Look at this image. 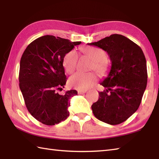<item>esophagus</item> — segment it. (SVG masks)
<instances>
[{
    "instance_id": "obj_1",
    "label": "esophagus",
    "mask_w": 159,
    "mask_h": 159,
    "mask_svg": "<svg viewBox=\"0 0 159 159\" xmlns=\"http://www.w3.org/2000/svg\"><path fill=\"white\" fill-rule=\"evenodd\" d=\"M87 92V91L85 90H79L78 91V93L80 95V94H83V93H85Z\"/></svg>"
}]
</instances>
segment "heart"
<instances>
[{"mask_svg": "<svg viewBox=\"0 0 159 159\" xmlns=\"http://www.w3.org/2000/svg\"><path fill=\"white\" fill-rule=\"evenodd\" d=\"M83 55L92 60L90 69L94 70L100 76H105L109 72V65L106 60L107 54L103 50L94 47H85L80 49ZM78 55L74 51L66 54L63 59V66L67 74H72L77 66ZM97 81V76L94 73L77 72L70 78L69 85L79 90H86L91 88Z\"/></svg>", "mask_w": 159, "mask_h": 159, "instance_id": "1", "label": "heart"}]
</instances>
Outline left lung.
Segmentation results:
<instances>
[{
	"label": "left lung",
	"mask_w": 159,
	"mask_h": 159,
	"mask_svg": "<svg viewBox=\"0 0 159 159\" xmlns=\"http://www.w3.org/2000/svg\"><path fill=\"white\" fill-rule=\"evenodd\" d=\"M105 50L111 61L109 75L100 85L106 90L92 105L95 117L111 125L124 122L139 108L146 90V60L140 47L126 37L113 34L88 43Z\"/></svg>",
	"instance_id": "1"
}]
</instances>
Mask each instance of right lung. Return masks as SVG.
Returning a JSON list of instances; mask_svg holds the SVG:
<instances>
[{"label": "right lung", "instance_id": "right-lung-1", "mask_svg": "<svg viewBox=\"0 0 159 159\" xmlns=\"http://www.w3.org/2000/svg\"><path fill=\"white\" fill-rule=\"evenodd\" d=\"M80 43L47 35L33 41L22 54L20 89L29 112L43 124L53 126L69 116L70 99L78 93H58L67 81L63 59Z\"/></svg>", "mask_w": 159, "mask_h": 159}]
</instances>
